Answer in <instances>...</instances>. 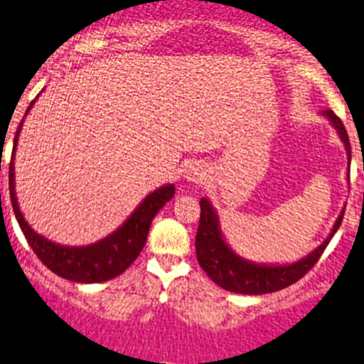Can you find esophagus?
<instances>
[{
	"mask_svg": "<svg viewBox=\"0 0 364 364\" xmlns=\"http://www.w3.org/2000/svg\"><path fill=\"white\" fill-rule=\"evenodd\" d=\"M186 178L190 179V181H203L205 179V168H203V165H199V163H193V165L188 166V176Z\"/></svg>",
	"mask_w": 364,
	"mask_h": 364,
	"instance_id": "34e87169",
	"label": "esophagus"
}]
</instances>
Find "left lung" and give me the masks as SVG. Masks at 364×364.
<instances>
[{
    "label": "left lung",
    "instance_id": "1",
    "mask_svg": "<svg viewBox=\"0 0 364 364\" xmlns=\"http://www.w3.org/2000/svg\"><path fill=\"white\" fill-rule=\"evenodd\" d=\"M323 114L338 129L346 152H348V161H350V140H348L341 118L336 117V113L332 111H323ZM199 206H201V217H199V228L198 235H196V255H198L199 266L219 287L240 294L274 293V291L285 289L304 278L320 260L325 247L328 246L334 233L341 226L343 215H345V210H343L339 219L336 220L331 235L305 259L298 260L291 266H257V264L246 262L244 259L237 257L226 246L223 235H220L219 223H217V215L212 205L206 199H201Z\"/></svg>",
    "mask_w": 364,
    "mask_h": 364
}]
</instances>
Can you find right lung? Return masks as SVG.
<instances>
[{
    "instance_id": "right-lung-1",
    "label": "right lung",
    "mask_w": 364,
    "mask_h": 364,
    "mask_svg": "<svg viewBox=\"0 0 364 364\" xmlns=\"http://www.w3.org/2000/svg\"><path fill=\"white\" fill-rule=\"evenodd\" d=\"M32 104L28 105L26 113L30 111ZM21 125L23 122L19 124L16 136H14V152H16V145H18ZM9 188L10 201H12V208L19 223V228H21L25 239L28 240L33 253L39 257L41 262L50 271H53L57 277H63L71 282H82V284L111 280V278L124 273L138 259L140 251L144 250L154 215L165 206V203L174 198L176 192L174 185L161 186L156 192L149 193L144 203L129 217L127 223H124V226H120L113 235L105 237L104 240L91 244V246L70 247L59 246V244H53L48 239L37 235L25 220L18 206L16 190H14V154L10 158L9 166Z\"/></svg>"
}]
</instances>
